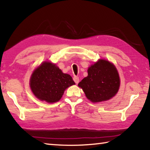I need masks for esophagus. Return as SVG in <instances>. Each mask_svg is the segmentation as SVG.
I'll use <instances>...</instances> for the list:
<instances>
[{"instance_id": "obj_1", "label": "esophagus", "mask_w": 150, "mask_h": 150, "mask_svg": "<svg viewBox=\"0 0 150 150\" xmlns=\"http://www.w3.org/2000/svg\"><path fill=\"white\" fill-rule=\"evenodd\" d=\"M73 81H75L76 84H78L79 82V78L78 77H77V76H75V77H73Z\"/></svg>"}]
</instances>
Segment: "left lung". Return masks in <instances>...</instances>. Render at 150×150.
Listing matches in <instances>:
<instances>
[{"label": "left lung", "mask_w": 150, "mask_h": 150, "mask_svg": "<svg viewBox=\"0 0 150 150\" xmlns=\"http://www.w3.org/2000/svg\"><path fill=\"white\" fill-rule=\"evenodd\" d=\"M88 75L78 84L86 96L93 103L109 100L117 93L120 79L115 67L101 59L88 69Z\"/></svg>", "instance_id": "obj_1"}]
</instances>
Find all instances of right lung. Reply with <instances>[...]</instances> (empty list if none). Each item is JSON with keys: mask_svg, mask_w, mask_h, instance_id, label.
<instances>
[{"mask_svg": "<svg viewBox=\"0 0 150 150\" xmlns=\"http://www.w3.org/2000/svg\"><path fill=\"white\" fill-rule=\"evenodd\" d=\"M72 77L63 73L55 64L43 62L35 70L30 79L33 94L41 100L52 103L59 101L67 88L75 84Z\"/></svg>", "mask_w": 150, "mask_h": 150, "instance_id": "obj_1", "label": "right lung"}]
</instances>
